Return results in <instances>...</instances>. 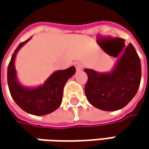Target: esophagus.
I'll list each match as a JSON object with an SVG mask.
<instances>
[{
  "instance_id": "esophagus-1",
  "label": "esophagus",
  "mask_w": 149,
  "mask_h": 149,
  "mask_svg": "<svg viewBox=\"0 0 149 149\" xmlns=\"http://www.w3.org/2000/svg\"><path fill=\"white\" fill-rule=\"evenodd\" d=\"M75 66H76L77 71H81L83 67V64H82V63H80V62H76V63H75Z\"/></svg>"
}]
</instances>
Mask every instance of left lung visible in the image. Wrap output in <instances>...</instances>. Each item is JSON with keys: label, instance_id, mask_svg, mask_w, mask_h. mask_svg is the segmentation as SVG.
Here are the masks:
<instances>
[{"label": "left lung", "instance_id": "left-lung-1", "mask_svg": "<svg viewBox=\"0 0 149 149\" xmlns=\"http://www.w3.org/2000/svg\"><path fill=\"white\" fill-rule=\"evenodd\" d=\"M84 72L88 77L85 85L87 100L93 106L105 111L125 107L137 92L142 75L140 59L131 43L110 72H100L87 68Z\"/></svg>", "mask_w": 149, "mask_h": 149}]
</instances>
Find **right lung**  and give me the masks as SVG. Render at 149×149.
<instances>
[{
  "instance_id": "right-lung-1",
  "label": "right lung",
  "mask_w": 149,
  "mask_h": 149,
  "mask_svg": "<svg viewBox=\"0 0 149 149\" xmlns=\"http://www.w3.org/2000/svg\"><path fill=\"white\" fill-rule=\"evenodd\" d=\"M32 38V37H31ZM31 38L21 43L15 49L7 68L8 88L16 104L33 116H45L57 109L62 102L64 86L76 72L75 66L54 72L43 84L34 87L24 86L18 80L15 67L17 54Z\"/></svg>"
}]
</instances>
